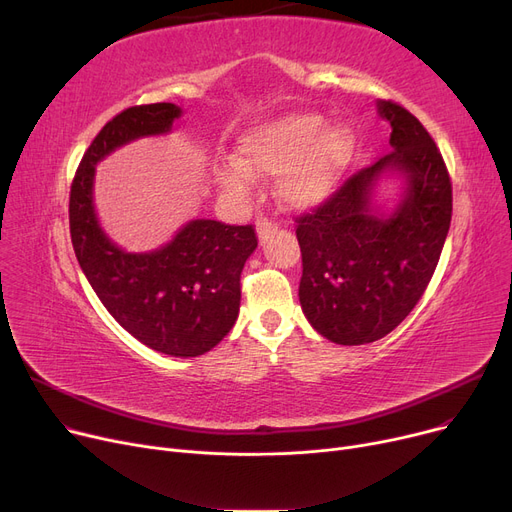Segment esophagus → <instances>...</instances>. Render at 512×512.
Returning a JSON list of instances; mask_svg holds the SVG:
<instances>
[{
	"mask_svg": "<svg viewBox=\"0 0 512 512\" xmlns=\"http://www.w3.org/2000/svg\"><path fill=\"white\" fill-rule=\"evenodd\" d=\"M276 230H278V224L274 220H270V218H259L257 220V236H259L261 242L270 238Z\"/></svg>",
	"mask_w": 512,
	"mask_h": 512,
	"instance_id": "34e87169",
	"label": "esophagus"
}]
</instances>
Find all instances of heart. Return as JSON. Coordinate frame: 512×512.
Listing matches in <instances>:
<instances>
[{
  "label": "heart",
  "instance_id": "heart-1",
  "mask_svg": "<svg viewBox=\"0 0 512 512\" xmlns=\"http://www.w3.org/2000/svg\"><path fill=\"white\" fill-rule=\"evenodd\" d=\"M355 137L344 126H328L317 114H290L249 128L236 143V159L224 161L215 178L228 193H251L253 176H279L278 199L290 209L324 201L351 166Z\"/></svg>",
  "mask_w": 512,
  "mask_h": 512
}]
</instances>
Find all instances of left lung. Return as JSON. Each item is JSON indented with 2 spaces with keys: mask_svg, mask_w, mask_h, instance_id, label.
Instances as JSON below:
<instances>
[{
  "mask_svg": "<svg viewBox=\"0 0 512 512\" xmlns=\"http://www.w3.org/2000/svg\"><path fill=\"white\" fill-rule=\"evenodd\" d=\"M378 107L392 126V151L294 220L301 307L321 336L344 346L384 338L415 309L452 218V182L434 139L402 105ZM388 169L406 174L408 191L384 219L370 209V191Z\"/></svg>",
  "mask_w": 512,
  "mask_h": 512,
  "instance_id": "8db88e82",
  "label": "left lung"
}]
</instances>
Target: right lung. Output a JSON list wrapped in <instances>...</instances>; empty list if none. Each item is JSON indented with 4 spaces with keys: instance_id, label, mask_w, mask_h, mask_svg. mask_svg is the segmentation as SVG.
<instances>
[{
    "instance_id": "right-lung-1",
    "label": "right lung",
    "mask_w": 512,
    "mask_h": 512,
    "mask_svg": "<svg viewBox=\"0 0 512 512\" xmlns=\"http://www.w3.org/2000/svg\"><path fill=\"white\" fill-rule=\"evenodd\" d=\"M180 114L174 103H149L107 122L80 159L68 213L76 259L118 324L157 353L199 357L238 317L240 274L257 247L255 228L193 220L166 247L124 253L103 234L93 209L97 161L134 139L168 132Z\"/></svg>"
}]
</instances>
